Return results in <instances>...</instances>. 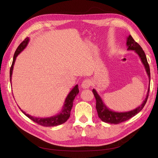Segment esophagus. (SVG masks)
I'll list each match as a JSON object with an SVG mask.
<instances>
[{
    "mask_svg": "<svg viewBox=\"0 0 158 158\" xmlns=\"http://www.w3.org/2000/svg\"><path fill=\"white\" fill-rule=\"evenodd\" d=\"M90 85H91V81L89 79H85L83 81L81 86H82V88L84 89H88L90 87Z\"/></svg>",
    "mask_w": 158,
    "mask_h": 158,
    "instance_id": "obj_1",
    "label": "esophagus"
}]
</instances>
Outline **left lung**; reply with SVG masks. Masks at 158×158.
Masks as SVG:
<instances>
[{
  "instance_id": "obj_1",
  "label": "left lung",
  "mask_w": 158,
  "mask_h": 158,
  "mask_svg": "<svg viewBox=\"0 0 158 158\" xmlns=\"http://www.w3.org/2000/svg\"><path fill=\"white\" fill-rule=\"evenodd\" d=\"M127 47H128L127 49L128 51H134L138 56H139L142 64L144 66L146 73L148 76V78H149V82H150V66L148 63L144 51H143L140 45L134 40L132 37L131 35H129L127 37ZM92 91L94 94V96L95 98V99H96V106H95V107H96V109H97L98 117L100 118V119H101L102 121L105 123L114 124V125H116V124H118L125 121H127L129 118L135 116L136 114H137L138 113H139L143 109V107H144L148 98V94H149L150 83H149V85H148V92L146 94V97L144 101H143L142 103L140 106H138L136 109L131 110V111H125V112H116V111H112L111 109H109L106 106V104L104 103L102 98L100 97V95L98 94L96 90L95 89H93Z\"/></svg>"
}]
</instances>
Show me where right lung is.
Instances as JSON below:
<instances>
[{"label": "right lung", "mask_w": 158, "mask_h": 158, "mask_svg": "<svg viewBox=\"0 0 158 158\" xmlns=\"http://www.w3.org/2000/svg\"><path fill=\"white\" fill-rule=\"evenodd\" d=\"M30 41V39L28 37H26V39L23 40L21 44L18 47L16 51H15V53L13 57V61L12 64L10 67V80L11 83L12 80V70L14 69V65L15 63V61L16 59V57L20 53V52L24 49L27 47L28 43ZM79 93V89H78V85H76L73 88L70 93L68 94L67 97L66 98L64 105L62 108V110L59 113L55 116H52L51 117H47V118H40V117H35L30 115V114H26V112L23 111L22 110L21 111L22 113L27 116L28 118H30L31 120L34 121L35 123L39 124L40 125L44 127H55L57 125H60L65 123L68 120L69 118L70 115V111L73 106V102L75 97L78 95ZM20 108V107H19Z\"/></svg>", "instance_id": "right-lung-1"}]
</instances>
